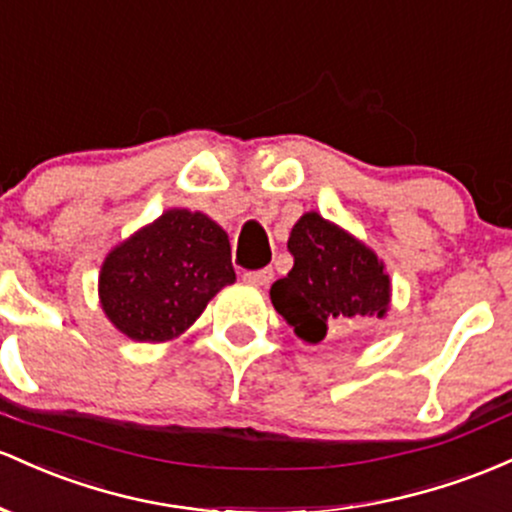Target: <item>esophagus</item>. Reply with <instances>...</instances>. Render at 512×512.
<instances>
[{
    "label": "esophagus",
    "instance_id": "esophagus-1",
    "mask_svg": "<svg viewBox=\"0 0 512 512\" xmlns=\"http://www.w3.org/2000/svg\"><path fill=\"white\" fill-rule=\"evenodd\" d=\"M244 280L249 285L263 287V285H268L273 280V271H271V268H261V271H246Z\"/></svg>",
    "mask_w": 512,
    "mask_h": 512
}]
</instances>
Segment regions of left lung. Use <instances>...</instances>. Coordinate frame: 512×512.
<instances>
[{
	"mask_svg": "<svg viewBox=\"0 0 512 512\" xmlns=\"http://www.w3.org/2000/svg\"><path fill=\"white\" fill-rule=\"evenodd\" d=\"M295 266L275 280V312L307 343L346 333L367 319H382L392 300L384 263L346 229L307 212L287 239Z\"/></svg>",
	"mask_w": 512,
	"mask_h": 512,
	"instance_id": "8db88e82",
	"label": "left lung"
}]
</instances>
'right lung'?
Instances as JSON below:
<instances>
[{
    "label": "right lung",
    "instance_id": "1",
    "mask_svg": "<svg viewBox=\"0 0 512 512\" xmlns=\"http://www.w3.org/2000/svg\"><path fill=\"white\" fill-rule=\"evenodd\" d=\"M234 280L225 229L203 212L174 208L106 256L99 297L111 324L132 341L164 343Z\"/></svg>",
    "mask_w": 512,
    "mask_h": 512
}]
</instances>
